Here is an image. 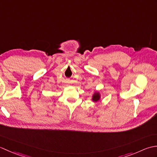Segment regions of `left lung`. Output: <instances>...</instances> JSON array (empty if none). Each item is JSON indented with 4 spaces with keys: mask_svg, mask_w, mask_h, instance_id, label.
Instances as JSON below:
<instances>
[{
    "mask_svg": "<svg viewBox=\"0 0 157 157\" xmlns=\"http://www.w3.org/2000/svg\"><path fill=\"white\" fill-rule=\"evenodd\" d=\"M101 98V93L98 91H95V92L93 94L92 96V101L94 102H98Z\"/></svg>",
    "mask_w": 157,
    "mask_h": 157,
    "instance_id": "obj_1",
    "label": "left lung"
}]
</instances>
